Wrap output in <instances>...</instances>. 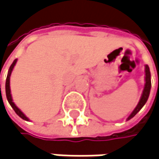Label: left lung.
Masks as SVG:
<instances>
[{
  "mask_svg": "<svg viewBox=\"0 0 159 159\" xmlns=\"http://www.w3.org/2000/svg\"><path fill=\"white\" fill-rule=\"evenodd\" d=\"M145 72H146V83H145V87H144V90L142 93V96L140 98V101L138 102V104L136 105V107L134 108V110L132 111V113L128 116V118L126 119L127 121L130 120L131 118H133L140 110L142 109V107L146 104L148 99L149 97V93H150V89H151V74H150V70H149V67L148 65H146V69H145Z\"/></svg>",
  "mask_w": 159,
  "mask_h": 159,
  "instance_id": "left-lung-1",
  "label": "left lung"
}]
</instances>
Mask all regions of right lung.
<instances>
[{
    "instance_id": "obj_1",
    "label": "right lung",
    "mask_w": 159,
    "mask_h": 159,
    "mask_svg": "<svg viewBox=\"0 0 159 159\" xmlns=\"http://www.w3.org/2000/svg\"><path fill=\"white\" fill-rule=\"evenodd\" d=\"M16 62H17V59H14L13 60V62H12V64L11 65L10 69L8 70V74H7V78H6V83H5V91H6V97H7V100H8V102H9V103H10V105L11 106V108L14 110V111L16 112V114L17 115H19L22 119H24V120H25V121H29V119L23 113V111H21V110L19 109L15 104H14V102H12V98H11V89H10V77H11V71L13 70V68H14V66H15V64H16ZM0 90H1V85H0Z\"/></svg>"
}]
</instances>
